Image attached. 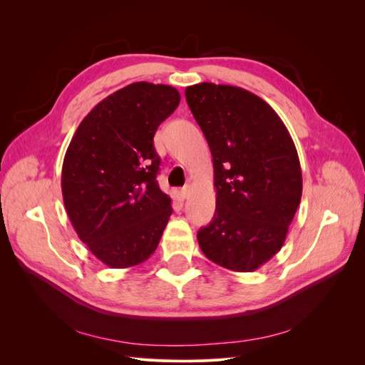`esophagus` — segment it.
<instances>
[{"mask_svg": "<svg viewBox=\"0 0 365 365\" xmlns=\"http://www.w3.org/2000/svg\"><path fill=\"white\" fill-rule=\"evenodd\" d=\"M190 192H192L190 185H184L182 189H181V197H182V200H187V197L190 196Z\"/></svg>", "mask_w": 365, "mask_h": 365, "instance_id": "esophagus-1", "label": "esophagus"}]
</instances>
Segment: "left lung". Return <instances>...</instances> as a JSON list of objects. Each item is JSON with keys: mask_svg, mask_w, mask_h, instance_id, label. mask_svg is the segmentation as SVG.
Listing matches in <instances>:
<instances>
[{"mask_svg": "<svg viewBox=\"0 0 365 365\" xmlns=\"http://www.w3.org/2000/svg\"><path fill=\"white\" fill-rule=\"evenodd\" d=\"M185 101L213 157L216 212L197 231L205 257L251 272L280 251L302 200V168L277 113L244 88L202 82Z\"/></svg>", "mask_w": 365, "mask_h": 365, "instance_id": "obj_1", "label": "left lung"}]
</instances>
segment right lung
<instances>
[{
    "mask_svg": "<svg viewBox=\"0 0 365 365\" xmlns=\"http://www.w3.org/2000/svg\"><path fill=\"white\" fill-rule=\"evenodd\" d=\"M180 101L173 86L130 83L97 103L70 141L61 182L65 210L79 239L109 268L148 260L169 222L153 135Z\"/></svg>",
    "mask_w": 365,
    "mask_h": 365,
    "instance_id": "1",
    "label": "right lung"
}]
</instances>
